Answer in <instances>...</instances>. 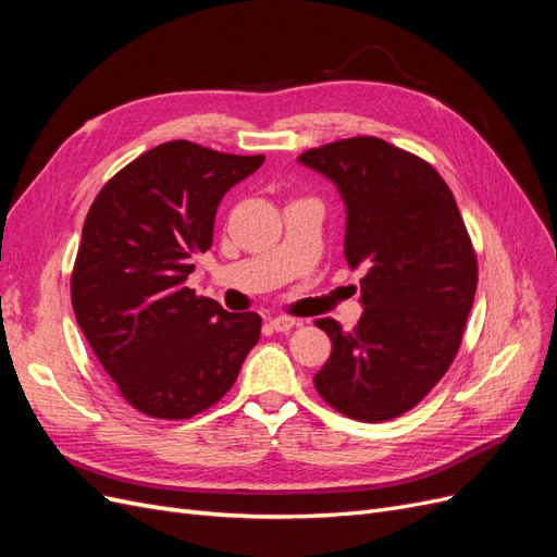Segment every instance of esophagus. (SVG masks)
Wrapping results in <instances>:
<instances>
[{
  "label": "esophagus",
  "instance_id": "1",
  "mask_svg": "<svg viewBox=\"0 0 557 557\" xmlns=\"http://www.w3.org/2000/svg\"><path fill=\"white\" fill-rule=\"evenodd\" d=\"M295 325H299L295 318H290V315H276V318H272V327L276 330V332H290Z\"/></svg>",
  "mask_w": 557,
  "mask_h": 557
}]
</instances>
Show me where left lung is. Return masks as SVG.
Listing matches in <instances>:
<instances>
[{"label":"left lung","instance_id":"8db88e82","mask_svg":"<svg viewBox=\"0 0 557 557\" xmlns=\"http://www.w3.org/2000/svg\"><path fill=\"white\" fill-rule=\"evenodd\" d=\"M299 162L332 178L346 201V260L364 267L362 318L350 332L318 318L332 356L313 376L332 409L383 423L411 411L458 356L479 262L446 181L379 137L309 148Z\"/></svg>","mask_w":557,"mask_h":557}]
</instances>
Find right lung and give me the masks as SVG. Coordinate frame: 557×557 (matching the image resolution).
<instances>
[{
    "label": "right lung",
    "instance_id": "1",
    "mask_svg": "<svg viewBox=\"0 0 557 557\" xmlns=\"http://www.w3.org/2000/svg\"><path fill=\"white\" fill-rule=\"evenodd\" d=\"M264 162L176 139L97 193L72 269L78 327L134 409L185 420L211 409L258 344L262 318L185 285L213 242L223 195Z\"/></svg>",
    "mask_w": 557,
    "mask_h": 557
}]
</instances>
